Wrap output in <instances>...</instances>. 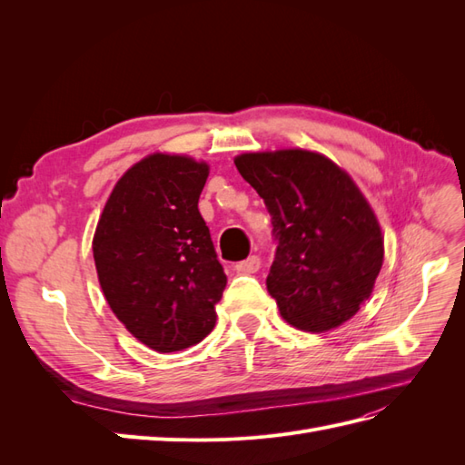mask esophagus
Segmentation results:
<instances>
[{
  "label": "esophagus",
  "instance_id": "obj_1",
  "mask_svg": "<svg viewBox=\"0 0 465 465\" xmlns=\"http://www.w3.org/2000/svg\"><path fill=\"white\" fill-rule=\"evenodd\" d=\"M262 260L258 256H250L244 262H238L236 263V272L238 273H256L260 270Z\"/></svg>",
  "mask_w": 465,
  "mask_h": 465
}]
</instances>
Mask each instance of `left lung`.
I'll return each instance as SVG.
<instances>
[{"instance_id":"8db88e82","label":"left lung","mask_w":465,"mask_h":465,"mask_svg":"<svg viewBox=\"0 0 465 465\" xmlns=\"http://www.w3.org/2000/svg\"><path fill=\"white\" fill-rule=\"evenodd\" d=\"M238 173L272 215L267 291L291 326L322 333L353 318L384 262L374 211L351 176L320 153H244Z\"/></svg>"}]
</instances>
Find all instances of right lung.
Segmentation results:
<instances>
[{
    "mask_svg": "<svg viewBox=\"0 0 465 465\" xmlns=\"http://www.w3.org/2000/svg\"><path fill=\"white\" fill-rule=\"evenodd\" d=\"M205 163L154 153L112 190L93 256L112 312L159 353L188 349L215 328L227 275L203 217Z\"/></svg>",
    "mask_w": 465,
    "mask_h": 465,
    "instance_id": "add662e5",
    "label": "right lung"
}]
</instances>
